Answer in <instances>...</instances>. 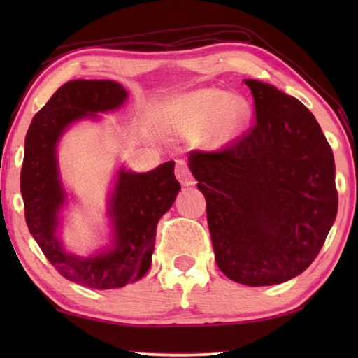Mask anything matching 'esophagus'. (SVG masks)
Here are the masks:
<instances>
[{"label":"esophagus","instance_id":"obj_1","mask_svg":"<svg viewBox=\"0 0 358 358\" xmlns=\"http://www.w3.org/2000/svg\"><path fill=\"white\" fill-rule=\"evenodd\" d=\"M175 177L178 178V181L183 186L195 185L194 175H192L191 169H189V166L185 159H177V162H175Z\"/></svg>","mask_w":358,"mask_h":358}]
</instances>
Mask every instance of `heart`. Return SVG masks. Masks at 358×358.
Returning a JSON list of instances; mask_svg holds the SVG:
<instances>
[{
    "label": "heart",
    "mask_w": 358,
    "mask_h": 358,
    "mask_svg": "<svg viewBox=\"0 0 358 358\" xmlns=\"http://www.w3.org/2000/svg\"><path fill=\"white\" fill-rule=\"evenodd\" d=\"M252 118L245 96L217 87H203L167 103L164 120L180 134H196L200 144L220 149L237 140Z\"/></svg>",
    "instance_id": "obj_1"
}]
</instances>
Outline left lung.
<instances>
[{"label": "left lung", "instance_id": "8db88e82", "mask_svg": "<svg viewBox=\"0 0 358 358\" xmlns=\"http://www.w3.org/2000/svg\"><path fill=\"white\" fill-rule=\"evenodd\" d=\"M255 123L226 148L189 152L206 199L215 262L248 286L291 280L309 268L336 222L332 149L305 104L245 80Z\"/></svg>", "mask_w": 358, "mask_h": 358}]
</instances>
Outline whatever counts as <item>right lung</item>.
<instances>
[{
	"mask_svg": "<svg viewBox=\"0 0 358 358\" xmlns=\"http://www.w3.org/2000/svg\"><path fill=\"white\" fill-rule=\"evenodd\" d=\"M126 89L109 80H73L59 87L32 118L24 143L20 187L30 234L43 254L67 280L92 289L134 283L148 272L154 252L157 224L175 201L180 183L173 162L146 173L120 172L110 196L113 245L90 258L66 254L55 231L64 191L59 183L55 146L73 121L117 109Z\"/></svg>",
	"mask_w": 358,
	"mask_h": 358,
	"instance_id": "add662e5",
	"label": "right lung"
}]
</instances>
